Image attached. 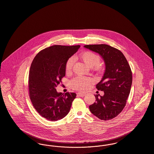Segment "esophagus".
<instances>
[{
    "label": "esophagus",
    "mask_w": 154,
    "mask_h": 154,
    "mask_svg": "<svg viewBox=\"0 0 154 154\" xmlns=\"http://www.w3.org/2000/svg\"><path fill=\"white\" fill-rule=\"evenodd\" d=\"M77 95L79 96H80V97H84L85 96V93H78Z\"/></svg>",
    "instance_id": "obj_1"
}]
</instances>
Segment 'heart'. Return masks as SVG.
<instances>
[{"instance_id": "obj_1", "label": "heart", "mask_w": 154, "mask_h": 154, "mask_svg": "<svg viewBox=\"0 0 154 154\" xmlns=\"http://www.w3.org/2000/svg\"><path fill=\"white\" fill-rule=\"evenodd\" d=\"M80 58L89 67H94L96 69H99L100 63V57L93 52L85 51L80 54ZM74 63V58L70 57L66 63V71L69 72L72 69ZM93 80L87 77L77 76L72 79L70 82V86L72 88L79 91H85L90 86Z\"/></svg>"}]
</instances>
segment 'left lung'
<instances>
[{"label":"left lung","instance_id":"1","mask_svg":"<svg viewBox=\"0 0 154 154\" xmlns=\"http://www.w3.org/2000/svg\"><path fill=\"white\" fill-rule=\"evenodd\" d=\"M85 48L100 54L106 69L101 81L96 85L104 95H94L96 102L89 106L91 113L103 120L116 117L126 106L132 83L130 66L119 50L106 44L86 45Z\"/></svg>","mask_w":154,"mask_h":154}]
</instances>
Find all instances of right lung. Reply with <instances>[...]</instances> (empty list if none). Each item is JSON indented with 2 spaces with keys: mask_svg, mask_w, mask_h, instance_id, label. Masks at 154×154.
I'll return each instance as SVG.
<instances>
[{
  "mask_svg": "<svg viewBox=\"0 0 154 154\" xmlns=\"http://www.w3.org/2000/svg\"><path fill=\"white\" fill-rule=\"evenodd\" d=\"M80 45H55L39 52L29 74V97L36 112L50 121L64 118L76 97L74 93H58L57 85L66 75V63Z\"/></svg>",
  "mask_w": 154,
  "mask_h": 154,
  "instance_id": "right-lung-1",
  "label": "right lung"
}]
</instances>
